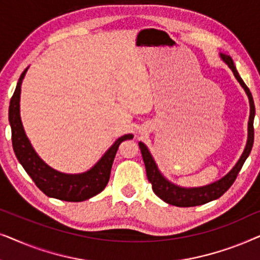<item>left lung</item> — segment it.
Here are the masks:
<instances>
[{"label":"left lung","instance_id":"8db88e82","mask_svg":"<svg viewBox=\"0 0 260 260\" xmlns=\"http://www.w3.org/2000/svg\"><path fill=\"white\" fill-rule=\"evenodd\" d=\"M220 56H221V59L227 63V66L232 70L234 77H236V79L239 81L241 87H243L245 92H246L248 102H250V118H248V135L246 147H245L244 152L243 155L240 156L239 161H238L237 165L231 169V172L227 173L222 179L215 181V182H213L211 184H207V186L193 188L180 187L175 183H172L162 175L161 172H159L157 168V166H156L154 158H152L150 151L148 150L147 145L142 143V142L138 143L142 152V157H143L144 161L145 170H147L148 180L149 182L152 184V190H154V193L157 195L159 199H162L163 201L167 202V204L177 206V207H194V206L205 205L209 201L216 200V199H219L222 194H225L226 191L229 190V188L232 186L234 181H236L238 174H239L241 167H243L245 161H246V158L248 157V155H250V152L252 150V145H253V119L255 113L253 98H252V94L250 90H248V87L245 85L243 79H241L239 76V73H238L232 58L226 54H222V53H220Z\"/></svg>","mask_w":260,"mask_h":260}]
</instances>
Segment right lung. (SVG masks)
Here are the masks:
<instances>
[{"mask_svg": "<svg viewBox=\"0 0 260 260\" xmlns=\"http://www.w3.org/2000/svg\"><path fill=\"white\" fill-rule=\"evenodd\" d=\"M28 67L17 81L9 105V123L12 127L13 149L17 159L37 187L49 198L62 201L80 202L101 193L109 182L112 163L119 144L131 140V134L119 137L90 170L80 174H65L53 169L39 157L24 133L20 117L21 85Z\"/></svg>", "mask_w": 260, "mask_h": 260, "instance_id": "1", "label": "right lung"}]
</instances>
